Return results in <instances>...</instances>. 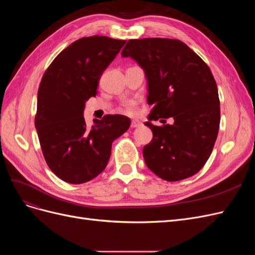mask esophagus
Returning <instances> with one entry per match:
<instances>
[{
  "instance_id": "1",
  "label": "esophagus",
  "mask_w": 255,
  "mask_h": 255,
  "mask_svg": "<svg viewBox=\"0 0 255 255\" xmlns=\"http://www.w3.org/2000/svg\"><path fill=\"white\" fill-rule=\"evenodd\" d=\"M141 125H142V123H141L140 121H138V120H133V121H132V123H130V128H135L140 127Z\"/></svg>"
}]
</instances>
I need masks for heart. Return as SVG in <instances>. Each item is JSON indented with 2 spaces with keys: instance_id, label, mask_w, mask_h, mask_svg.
I'll use <instances>...</instances> for the list:
<instances>
[{
  "instance_id": "obj_1",
  "label": "heart",
  "mask_w": 255,
  "mask_h": 255,
  "mask_svg": "<svg viewBox=\"0 0 255 255\" xmlns=\"http://www.w3.org/2000/svg\"><path fill=\"white\" fill-rule=\"evenodd\" d=\"M136 110V102L135 101H128L126 103L125 105V111L128 113V114H133Z\"/></svg>"
}]
</instances>
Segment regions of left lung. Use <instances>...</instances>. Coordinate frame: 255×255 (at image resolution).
Instances as JSON below:
<instances>
[{
	"mask_svg": "<svg viewBox=\"0 0 255 255\" xmlns=\"http://www.w3.org/2000/svg\"><path fill=\"white\" fill-rule=\"evenodd\" d=\"M121 55L133 58L148 81L146 101L153 109L144 125L153 139L143 146L145 165L169 182L196 174L211 155L220 123L218 89L210 68L184 42L168 38L130 39ZM170 117L172 125L150 123Z\"/></svg>",
	"mask_w": 255,
	"mask_h": 255,
	"instance_id": "8db88e82",
	"label": "left lung"
}]
</instances>
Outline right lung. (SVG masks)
Returning <instances> with one entry per match:
<instances>
[{"instance_id":"obj_1","label":"right lung","mask_w":255,"mask_h":255,"mask_svg":"<svg viewBox=\"0 0 255 255\" xmlns=\"http://www.w3.org/2000/svg\"><path fill=\"white\" fill-rule=\"evenodd\" d=\"M126 40L84 37L61 51L38 89L35 127L45 161L70 184L86 183L109 163L112 143L130 126L127 116L106 115L87 127L85 103L98 94L99 80Z\"/></svg>"}]
</instances>
